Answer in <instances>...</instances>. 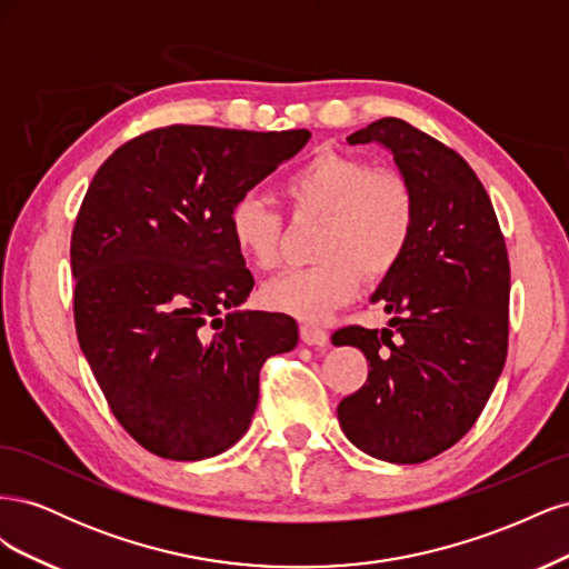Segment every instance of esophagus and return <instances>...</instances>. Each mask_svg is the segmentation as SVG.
<instances>
[{
    "label": "esophagus",
    "instance_id": "obj_1",
    "mask_svg": "<svg viewBox=\"0 0 569 569\" xmlns=\"http://www.w3.org/2000/svg\"><path fill=\"white\" fill-rule=\"evenodd\" d=\"M299 335H301V341L308 343V347H327V341H330V337H327L322 327L308 325V322L299 327Z\"/></svg>",
    "mask_w": 569,
    "mask_h": 569
}]
</instances>
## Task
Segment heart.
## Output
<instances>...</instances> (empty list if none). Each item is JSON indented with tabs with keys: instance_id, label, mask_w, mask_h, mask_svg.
I'll return each instance as SVG.
<instances>
[{
	"instance_id": "obj_1",
	"label": "heart",
	"mask_w": 569,
	"mask_h": 569,
	"mask_svg": "<svg viewBox=\"0 0 569 569\" xmlns=\"http://www.w3.org/2000/svg\"><path fill=\"white\" fill-rule=\"evenodd\" d=\"M297 220H316L320 263L272 278L261 299L272 311L301 320H322L347 303L360 284L380 282L403 261L418 222L410 180L393 168L335 149H320L282 182ZM234 249L249 263L270 270L280 261L282 216L263 197L247 192L228 213Z\"/></svg>"
}]
</instances>
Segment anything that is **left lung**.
<instances>
[{
	"label": "left lung",
	"instance_id": "8db88e82",
	"mask_svg": "<svg viewBox=\"0 0 569 569\" xmlns=\"http://www.w3.org/2000/svg\"><path fill=\"white\" fill-rule=\"evenodd\" d=\"M347 142L393 153L418 222L403 261L370 299L389 325L332 335L335 347L363 351L370 368L337 418L363 453L425 462L470 432L506 366L508 251L487 189L460 153L401 118L375 120Z\"/></svg>",
	"mask_w": 569,
	"mask_h": 569
}]
</instances>
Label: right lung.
I'll return each instance as SVG.
<instances>
[{"label":"right lung","mask_w":569,"mask_h":569,"mask_svg":"<svg viewBox=\"0 0 569 569\" xmlns=\"http://www.w3.org/2000/svg\"><path fill=\"white\" fill-rule=\"evenodd\" d=\"M311 140L308 130L168 126L101 163L76 218L80 349L126 432L168 460L244 437L266 358L297 347L282 313L239 311L253 287L228 213Z\"/></svg>","instance_id":"add662e5"}]
</instances>
